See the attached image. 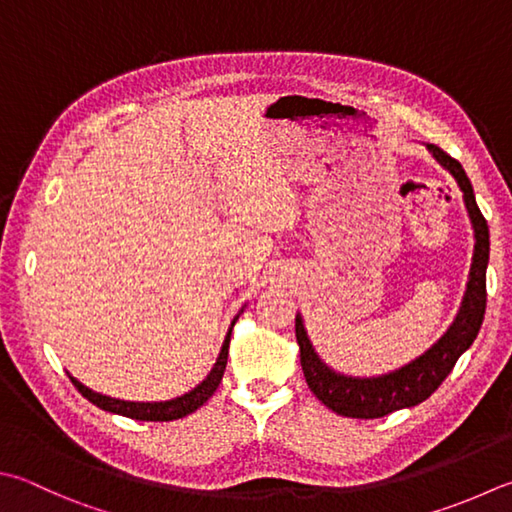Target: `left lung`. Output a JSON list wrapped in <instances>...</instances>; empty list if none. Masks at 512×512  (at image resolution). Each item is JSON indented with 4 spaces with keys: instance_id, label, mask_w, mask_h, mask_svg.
Here are the masks:
<instances>
[{
    "instance_id": "8db88e82",
    "label": "left lung",
    "mask_w": 512,
    "mask_h": 512,
    "mask_svg": "<svg viewBox=\"0 0 512 512\" xmlns=\"http://www.w3.org/2000/svg\"><path fill=\"white\" fill-rule=\"evenodd\" d=\"M426 149L457 180L461 194H464L472 231H475V252H472L464 301H461L455 321H452L446 334L430 350L406 363L403 368L381 376H347L332 370L316 354L303 325V316L296 314V341L298 347H301L305 381L316 394V399L323 401L327 408L341 414V417L379 419L394 410L419 406L421 401H426L446 381V376L455 368L459 356L477 339L479 327L484 323L486 267L490 254L486 218L481 216L477 207L475 191H472L464 167L455 158H450L446 151H441L437 144H426Z\"/></svg>"
}]
</instances>
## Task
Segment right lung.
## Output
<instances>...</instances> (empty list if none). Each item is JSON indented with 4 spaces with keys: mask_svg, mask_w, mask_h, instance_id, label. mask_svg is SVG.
<instances>
[{
    "mask_svg": "<svg viewBox=\"0 0 512 512\" xmlns=\"http://www.w3.org/2000/svg\"><path fill=\"white\" fill-rule=\"evenodd\" d=\"M243 312V310H240ZM236 321V318H234ZM234 325V323H231ZM229 339H231V327L223 341V347H220V354L214 363L211 372L202 379V383H198L194 390H189L182 394V397L169 399V401H153V403H144V401H124V399H113L106 397V394L93 392L91 388H86L84 383H80L75 376L69 374V379L73 381V385L77 388V392L82 394L84 399H89L93 406H98L106 412L113 414H122V417L136 419V421H173V419H182L187 414L196 412L202 403H207L211 394L216 392V388L223 381V374L227 368V354H229Z\"/></svg>",
    "mask_w": 512,
    "mask_h": 512,
    "instance_id": "obj_1",
    "label": "right lung"
}]
</instances>
